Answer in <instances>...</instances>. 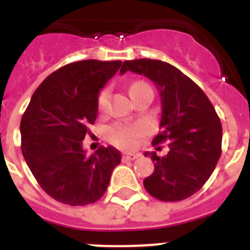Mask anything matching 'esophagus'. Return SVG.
Listing matches in <instances>:
<instances>
[{"label": "esophagus", "instance_id": "esophagus-1", "mask_svg": "<svg viewBox=\"0 0 250 250\" xmlns=\"http://www.w3.org/2000/svg\"><path fill=\"white\" fill-rule=\"evenodd\" d=\"M136 158H139V154L136 153H124L123 154V161H134Z\"/></svg>", "mask_w": 250, "mask_h": 250}]
</instances>
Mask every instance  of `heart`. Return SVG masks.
I'll use <instances>...</instances> for the list:
<instances>
[{
	"label": "heart",
	"instance_id": "1",
	"mask_svg": "<svg viewBox=\"0 0 250 250\" xmlns=\"http://www.w3.org/2000/svg\"><path fill=\"white\" fill-rule=\"evenodd\" d=\"M148 86L143 82L134 83L133 86L130 87V92L134 91L138 87ZM108 89H104L99 96V101H97V106H99L100 111H104L107 106L108 102ZM144 133L142 125H115L108 130V139L111 142L123 148H130L134 146L135 139L138 136H140Z\"/></svg>",
	"mask_w": 250,
	"mask_h": 250
}]
</instances>
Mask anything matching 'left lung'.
<instances>
[{"label": "left lung", "instance_id": "left-lung-1", "mask_svg": "<svg viewBox=\"0 0 250 250\" xmlns=\"http://www.w3.org/2000/svg\"><path fill=\"white\" fill-rule=\"evenodd\" d=\"M134 72L154 82L162 102L161 133L154 144L168 142L167 155H150L154 172L144 180L149 195L181 201L204 186L221 155L223 127L214 106L200 87L172 64L155 59L124 62L120 73Z\"/></svg>", "mask_w": 250, "mask_h": 250}]
</instances>
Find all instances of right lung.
<instances>
[{
	"label": "right lung",
	"instance_id": "add662e5",
	"mask_svg": "<svg viewBox=\"0 0 250 250\" xmlns=\"http://www.w3.org/2000/svg\"><path fill=\"white\" fill-rule=\"evenodd\" d=\"M121 61L74 62L42 81L20 123L21 150L31 173L50 197L70 206L100 200L121 162L114 146L87 155L82 140L97 117L99 93Z\"/></svg>",
	"mask_w": 250,
	"mask_h": 250
}]
</instances>
